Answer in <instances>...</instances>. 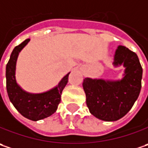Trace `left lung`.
Here are the masks:
<instances>
[{
  "label": "left lung",
  "instance_id": "obj_1",
  "mask_svg": "<svg viewBox=\"0 0 148 148\" xmlns=\"http://www.w3.org/2000/svg\"><path fill=\"white\" fill-rule=\"evenodd\" d=\"M113 65H123V78L119 80L85 78L83 88L89 112L103 121H117L125 116L138 99L142 88L143 68L136 53L119 45Z\"/></svg>",
  "mask_w": 148,
  "mask_h": 148
}]
</instances>
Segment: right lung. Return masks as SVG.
<instances>
[{"label": "right lung", "instance_id": "add662e5", "mask_svg": "<svg viewBox=\"0 0 148 148\" xmlns=\"http://www.w3.org/2000/svg\"><path fill=\"white\" fill-rule=\"evenodd\" d=\"M29 41V39H27L16 46L10 55L5 69L6 90L10 101L18 112L29 120L38 121L48 118L57 110L61 100L62 91L67 84L69 73L62 79L57 86L47 92L30 93L23 90L16 83V60L19 53Z\"/></svg>", "mask_w": 148, "mask_h": 148}]
</instances>
